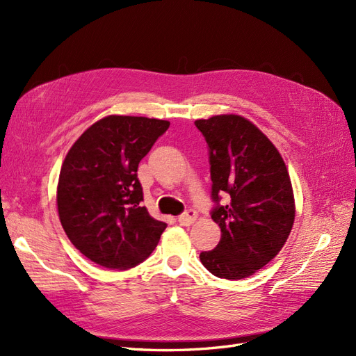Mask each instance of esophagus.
Masks as SVG:
<instances>
[{
	"instance_id": "1",
	"label": "esophagus",
	"mask_w": 356,
	"mask_h": 356,
	"mask_svg": "<svg viewBox=\"0 0 356 356\" xmlns=\"http://www.w3.org/2000/svg\"><path fill=\"white\" fill-rule=\"evenodd\" d=\"M197 218V212L195 209H187L186 212H182L178 217V222L181 225H190L196 221Z\"/></svg>"
}]
</instances>
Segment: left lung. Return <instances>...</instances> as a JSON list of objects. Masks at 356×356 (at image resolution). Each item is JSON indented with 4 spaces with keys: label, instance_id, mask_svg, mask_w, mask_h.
<instances>
[{
    "label": "left lung",
    "instance_id": "left-lung-1",
    "mask_svg": "<svg viewBox=\"0 0 356 356\" xmlns=\"http://www.w3.org/2000/svg\"><path fill=\"white\" fill-rule=\"evenodd\" d=\"M209 149L212 220L221 239L200 261L217 277L243 279L282 250L296 217L286 166L276 147L250 120L234 114L196 120ZM227 192L229 202L221 204Z\"/></svg>",
    "mask_w": 356,
    "mask_h": 356
}]
</instances>
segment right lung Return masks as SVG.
<instances>
[{
    "mask_svg": "<svg viewBox=\"0 0 356 356\" xmlns=\"http://www.w3.org/2000/svg\"><path fill=\"white\" fill-rule=\"evenodd\" d=\"M169 122L108 115L74 143L62 163L58 212L77 250L106 268L134 267L157 246L166 222L143 207L138 165Z\"/></svg>",
    "mask_w": 356,
    "mask_h": 356,
    "instance_id": "obj_1",
    "label": "right lung"
}]
</instances>
